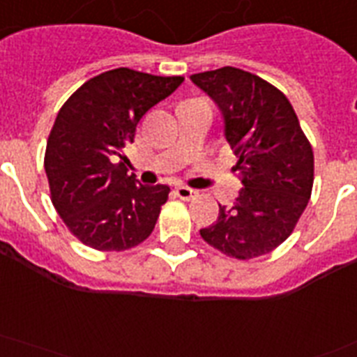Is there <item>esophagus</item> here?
Segmentation results:
<instances>
[{
  "label": "esophagus",
  "mask_w": 357,
  "mask_h": 357,
  "mask_svg": "<svg viewBox=\"0 0 357 357\" xmlns=\"http://www.w3.org/2000/svg\"><path fill=\"white\" fill-rule=\"evenodd\" d=\"M175 195L182 200H191L197 197V191L193 188H188V185H178L175 190Z\"/></svg>",
  "instance_id": "obj_1"
}]
</instances>
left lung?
<instances>
[{"instance_id":"8db88e82","label":"left lung","mask_w":357,"mask_h":357,"mask_svg":"<svg viewBox=\"0 0 357 357\" xmlns=\"http://www.w3.org/2000/svg\"><path fill=\"white\" fill-rule=\"evenodd\" d=\"M225 119L244 188L231 206L200 229L228 257L248 261L284 243L305 211L314 185V153L288 98L266 79L235 67L191 75Z\"/></svg>"}]
</instances>
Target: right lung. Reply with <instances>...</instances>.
<instances>
[{"label":"right lung","mask_w":357,"mask_h":357,"mask_svg":"<svg viewBox=\"0 0 357 357\" xmlns=\"http://www.w3.org/2000/svg\"><path fill=\"white\" fill-rule=\"evenodd\" d=\"M182 76L120 67L87 79L61 105L45 149L51 200L69 231L100 252H123L151 235L169 188L138 185L123 166L144 114Z\"/></svg>","instance_id":"1"}]
</instances>
